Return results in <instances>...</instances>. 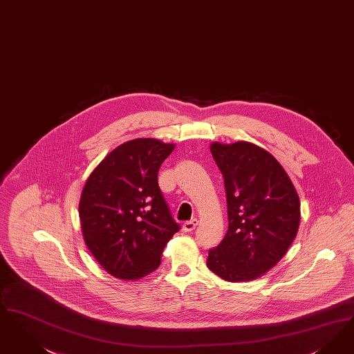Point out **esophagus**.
I'll use <instances>...</instances> for the list:
<instances>
[{
  "label": "esophagus",
  "instance_id": "esophagus-1",
  "mask_svg": "<svg viewBox=\"0 0 354 354\" xmlns=\"http://www.w3.org/2000/svg\"><path fill=\"white\" fill-rule=\"evenodd\" d=\"M198 221L196 218H192L189 221H185L182 225V230L183 232H192L195 227H198Z\"/></svg>",
  "mask_w": 354,
  "mask_h": 354
}]
</instances>
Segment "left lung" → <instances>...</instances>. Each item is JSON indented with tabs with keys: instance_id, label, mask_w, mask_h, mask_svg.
Returning a JSON list of instances; mask_svg holds the SVG:
<instances>
[{
	"instance_id": "1",
	"label": "left lung",
	"mask_w": 354,
	"mask_h": 354,
	"mask_svg": "<svg viewBox=\"0 0 354 354\" xmlns=\"http://www.w3.org/2000/svg\"><path fill=\"white\" fill-rule=\"evenodd\" d=\"M224 176L227 234L209 250L208 269L227 282H249L272 269L295 240L300 200L282 165L252 142L211 143Z\"/></svg>"
}]
</instances>
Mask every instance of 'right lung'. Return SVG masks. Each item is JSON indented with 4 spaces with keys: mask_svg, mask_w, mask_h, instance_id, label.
<instances>
[{
    "mask_svg": "<svg viewBox=\"0 0 354 354\" xmlns=\"http://www.w3.org/2000/svg\"><path fill=\"white\" fill-rule=\"evenodd\" d=\"M174 149L156 138L124 142L85 180L79 201L83 239L114 278L138 281L156 271L179 230L158 185V170Z\"/></svg>",
    "mask_w": 354,
    "mask_h": 354,
    "instance_id": "right-lung-1",
    "label": "right lung"
}]
</instances>
